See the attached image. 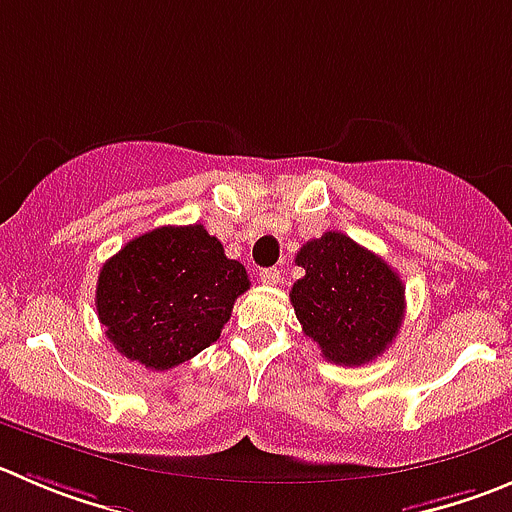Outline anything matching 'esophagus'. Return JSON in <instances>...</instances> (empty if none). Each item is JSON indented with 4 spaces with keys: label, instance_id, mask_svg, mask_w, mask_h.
I'll return each mask as SVG.
<instances>
[{
    "label": "esophagus",
    "instance_id": "34e87169",
    "mask_svg": "<svg viewBox=\"0 0 512 512\" xmlns=\"http://www.w3.org/2000/svg\"><path fill=\"white\" fill-rule=\"evenodd\" d=\"M259 279L264 281L266 286H276L281 281V271L279 269H261Z\"/></svg>",
    "mask_w": 512,
    "mask_h": 512
}]
</instances>
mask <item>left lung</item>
<instances>
[{
    "instance_id": "8db88e82",
    "label": "left lung",
    "mask_w": 512,
    "mask_h": 512,
    "mask_svg": "<svg viewBox=\"0 0 512 512\" xmlns=\"http://www.w3.org/2000/svg\"><path fill=\"white\" fill-rule=\"evenodd\" d=\"M296 264L306 271L289 294L296 319L329 362L362 367L392 344L405 319V284L387 261L326 231L301 246Z\"/></svg>"
}]
</instances>
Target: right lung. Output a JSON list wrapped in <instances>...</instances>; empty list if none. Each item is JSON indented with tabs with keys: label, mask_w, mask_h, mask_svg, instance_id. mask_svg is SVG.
Wrapping results in <instances>:
<instances>
[{
	"label": "right lung",
	"mask_w": 512,
	"mask_h": 512,
	"mask_svg": "<svg viewBox=\"0 0 512 512\" xmlns=\"http://www.w3.org/2000/svg\"><path fill=\"white\" fill-rule=\"evenodd\" d=\"M248 286L243 264L228 259L201 223L160 226L105 261L97 276V319L120 354L163 372L221 337L233 301Z\"/></svg>",
	"instance_id": "obj_1"
}]
</instances>
